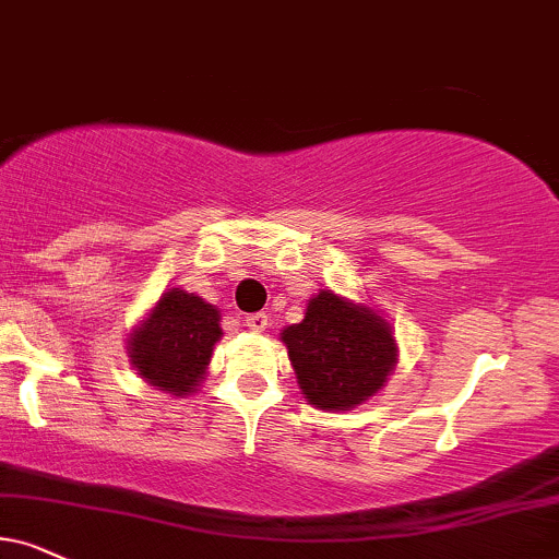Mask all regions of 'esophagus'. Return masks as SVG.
Listing matches in <instances>:
<instances>
[{
    "instance_id": "obj_1",
    "label": "esophagus",
    "mask_w": 559,
    "mask_h": 559,
    "mask_svg": "<svg viewBox=\"0 0 559 559\" xmlns=\"http://www.w3.org/2000/svg\"><path fill=\"white\" fill-rule=\"evenodd\" d=\"M243 323H246L248 329H251V332H264V329L269 326V316L264 311L248 313L246 319H243Z\"/></svg>"
}]
</instances>
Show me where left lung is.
Wrapping results in <instances>:
<instances>
[{
    "label": "left lung",
    "instance_id": "left-lung-1",
    "mask_svg": "<svg viewBox=\"0 0 559 559\" xmlns=\"http://www.w3.org/2000/svg\"><path fill=\"white\" fill-rule=\"evenodd\" d=\"M282 342L302 396L326 412L355 409L376 396L399 353L383 316L332 290L308 300L306 319L282 329Z\"/></svg>",
    "mask_w": 559,
    "mask_h": 559
}]
</instances>
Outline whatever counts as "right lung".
<instances>
[{"mask_svg":"<svg viewBox=\"0 0 559 559\" xmlns=\"http://www.w3.org/2000/svg\"><path fill=\"white\" fill-rule=\"evenodd\" d=\"M223 336L215 306L181 287L163 293L129 334V357L144 381L174 396L194 394Z\"/></svg>","mask_w":559,"mask_h":559,"instance_id":"add662e5","label":"right lung"}]
</instances>
